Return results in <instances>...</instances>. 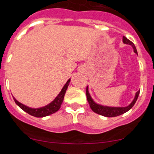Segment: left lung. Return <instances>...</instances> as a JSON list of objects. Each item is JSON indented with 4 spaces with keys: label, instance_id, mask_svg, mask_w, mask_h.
Returning a JSON list of instances; mask_svg holds the SVG:
<instances>
[{
    "label": "left lung",
    "instance_id": "8db88e82",
    "mask_svg": "<svg viewBox=\"0 0 154 154\" xmlns=\"http://www.w3.org/2000/svg\"><path fill=\"white\" fill-rule=\"evenodd\" d=\"M123 41H124V44H130L134 48V51L137 54V51L136 49L135 45L134 44V43L132 41H131L129 39H127L126 37H123ZM140 91L136 93L135 98L134 99L132 103L129 106H126V107H110V106H102V105H100L96 103L91 98V95H90L89 92H88V87H87V89H86V95H87V99L88 103H89L90 106H91V110L94 112H95L96 113L100 115H102V116H104L106 117H117V116H120V115L123 114V113H126V112L128 111L129 110H131V108L134 106V105L135 104L136 101L137 100L138 96H139Z\"/></svg>",
    "mask_w": 154,
    "mask_h": 154
}]
</instances>
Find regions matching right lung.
I'll use <instances>...</instances> for the list:
<instances>
[{
    "instance_id": "obj_1",
    "label": "right lung",
    "mask_w": 154,
    "mask_h": 154,
    "mask_svg": "<svg viewBox=\"0 0 154 154\" xmlns=\"http://www.w3.org/2000/svg\"><path fill=\"white\" fill-rule=\"evenodd\" d=\"M70 79H69L67 81V83L65 84V85L63 86V88H62L60 94L57 95V97L51 103H49V104L47 105V106H44V107L36 108V109H34V108H30L25 106V105L20 103V102H18L14 97V100L15 103H16L17 105H18L22 110H24L26 113H29V114L31 115V116H34V117H46V116H48V115L54 113L55 112H57L59 109H60L62 102H63V100L65 93H66V91H67L69 84H70Z\"/></svg>"
}]
</instances>
